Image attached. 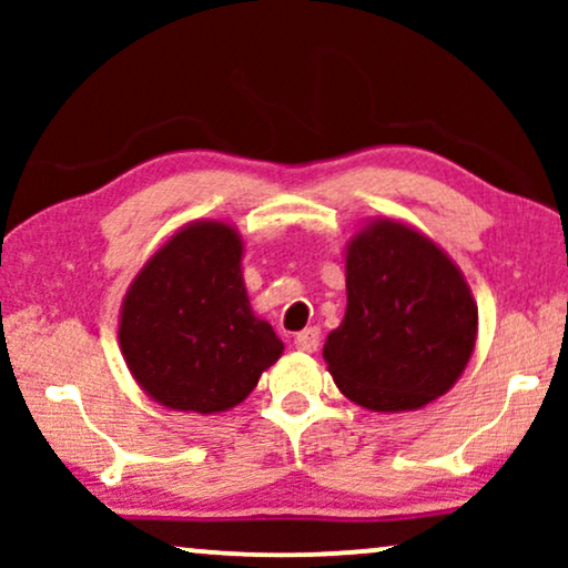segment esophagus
I'll return each instance as SVG.
<instances>
[{"label": "esophagus", "instance_id": "esophagus-1", "mask_svg": "<svg viewBox=\"0 0 568 568\" xmlns=\"http://www.w3.org/2000/svg\"><path fill=\"white\" fill-rule=\"evenodd\" d=\"M294 346H297L300 352H305V354L317 352V346H321V331H317V328L300 331L297 336H294Z\"/></svg>", "mask_w": 568, "mask_h": 568}]
</instances>
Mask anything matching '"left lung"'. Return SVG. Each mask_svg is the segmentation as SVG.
Returning <instances> with one entry per match:
<instances>
[{"instance_id":"8db88e82","label":"left lung","mask_w":568,"mask_h":568,"mask_svg":"<svg viewBox=\"0 0 568 568\" xmlns=\"http://www.w3.org/2000/svg\"><path fill=\"white\" fill-rule=\"evenodd\" d=\"M478 305L455 261L408 224L372 220L346 245V315L323 359L338 390L398 414L445 395L468 367Z\"/></svg>"}]
</instances>
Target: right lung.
<instances>
[{
	"label": "right lung",
	"instance_id": "1",
	"mask_svg": "<svg viewBox=\"0 0 568 568\" xmlns=\"http://www.w3.org/2000/svg\"><path fill=\"white\" fill-rule=\"evenodd\" d=\"M240 261L243 237L232 224L196 220L131 282L119 317L121 354L160 406L222 414L282 356V338L253 313Z\"/></svg>",
	"mask_w": 568,
	"mask_h": 568
}]
</instances>
